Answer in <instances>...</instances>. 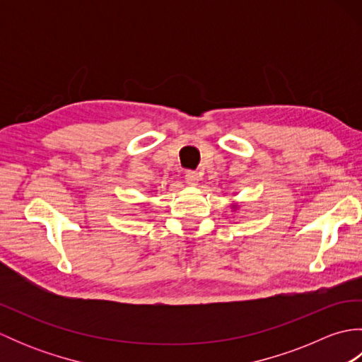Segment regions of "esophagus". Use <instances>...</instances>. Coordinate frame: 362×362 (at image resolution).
<instances>
[{"mask_svg":"<svg viewBox=\"0 0 362 362\" xmlns=\"http://www.w3.org/2000/svg\"><path fill=\"white\" fill-rule=\"evenodd\" d=\"M185 180L188 185H197V182L201 180V174L197 171H187L185 173Z\"/></svg>","mask_w":362,"mask_h":362,"instance_id":"obj_1","label":"esophagus"}]
</instances>
